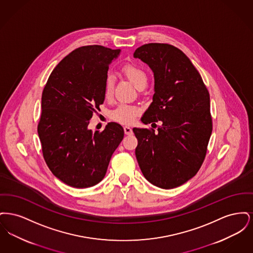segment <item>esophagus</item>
Returning a JSON list of instances; mask_svg holds the SVG:
<instances>
[{"label":"esophagus","instance_id":"obj_1","mask_svg":"<svg viewBox=\"0 0 253 253\" xmlns=\"http://www.w3.org/2000/svg\"><path fill=\"white\" fill-rule=\"evenodd\" d=\"M124 132H125V134H127V135H131V134H132V130L130 127L125 126V127H124Z\"/></svg>","mask_w":253,"mask_h":253}]
</instances>
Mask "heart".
<instances>
[{
  "label": "heart",
  "instance_id": "obj_1",
  "mask_svg": "<svg viewBox=\"0 0 253 253\" xmlns=\"http://www.w3.org/2000/svg\"><path fill=\"white\" fill-rule=\"evenodd\" d=\"M122 74L128 79V81L135 88L141 90L143 89L148 83V76L144 69L136 63H127L122 67ZM115 86V80L112 75H107L104 84V95L106 97H110L113 94ZM139 115V110L127 104H121L116 109H114L110 117L113 121L120 122L122 124H131L136 117Z\"/></svg>",
  "mask_w": 253,
  "mask_h": 253
}]
</instances>
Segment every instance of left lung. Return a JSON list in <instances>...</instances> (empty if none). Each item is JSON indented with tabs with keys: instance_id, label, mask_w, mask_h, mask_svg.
<instances>
[{
	"instance_id": "left-lung-1",
	"label": "left lung",
	"mask_w": 253,
	"mask_h": 253,
	"mask_svg": "<svg viewBox=\"0 0 253 253\" xmlns=\"http://www.w3.org/2000/svg\"><path fill=\"white\" fill-rule=\"evenodd\" d=\"M154 72L155 94L145 112L144 124L133 128L135 157L145 178L161 189H173L193 178L203 164L212 132L210 94L200 74L180 49L148 43L136 49Z\"/></svg>"
}]
</instances>
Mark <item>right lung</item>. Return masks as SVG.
Masks as SVG:
<instances>
[{
    "label": "right lung",
    "mask_w": 253,
    "mask_h": 253,
    "mask_svg": "<svg viewBox=\"0 0 253 253\" xmlns=\"http://www.w3.org/2000/svg\"><path fill=\"white\" fill-rule=\"evenodd\" d=\"M120 53L101 45L75 49L54 68L43 88L38 124L43 158L57 178L74 188L102 180L123 139L124 130L116 122L102 132L88 129L105 98L109 64Z\"/></svg>",
    "instance_id": "1"
}]
</instances>
